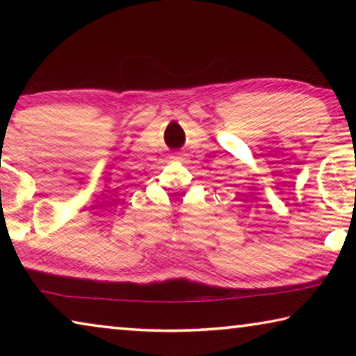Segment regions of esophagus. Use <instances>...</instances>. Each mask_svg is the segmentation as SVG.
<instances>
[{"label": "esophagus", "mask_w": 356, "mask_h": 356, "mask_svg": "<svg viewBox=\"0 0 356 356\" xmlns=\"http://www.w3.org/2000/svg\"><path fill=\"white\" fill-rule=\"evenodd\" d=\"M172 159H174V160H180V156H172Z\"/></svg>", "instance_id": "obj_1"}]
</instances>
